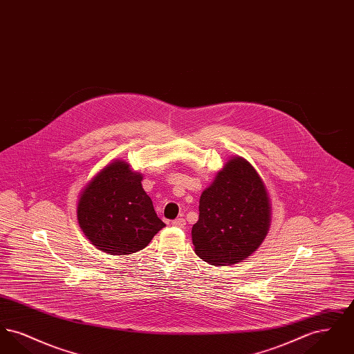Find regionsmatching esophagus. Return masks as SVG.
<instances>
[{
    "label": "esophagus",
    "mask_w": 354,
    "mask_h": 354,
    "mask_svg": "<svg viewBox=\"0 0 354 354\" xmlns=\"http://www.w3.org/2000/svg\"><path fill=\"white\" fill-rule=\"evenodd\" d=\"M172 225H175V227H178V228H185V220L183 219V218H178V219H175L172 221Z\"/></svg>",
    "instance_id": "esophagus-1"
}]
</instances>
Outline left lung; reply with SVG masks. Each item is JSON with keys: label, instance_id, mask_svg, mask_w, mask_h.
<instances>
[{"label": "left lung", "instance_id": "1", "mask_svg": "<svg viewBox=\"0 0 354 354\" xmlns=\"http://www.w3.org/2000/svg\"><path fill=\"white\" fill-rule=\"evenodd\" d=\"M268 194L256 169L236 156L203 191L192 227L195 252L212 266H232L251 256L268 234Z\"/></svg>", "mask_w": 354, "mask_h": 354}]
</instances>
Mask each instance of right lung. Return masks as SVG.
Returning <instances> with one entry per match:
<instances>
[{
  "label": "right lung",
  "instance_id": "1",
  "mask_svg": "<svg viewBox=\"0 0 354 354\" xmlns=\"http://www.w3.org/2000/svg\"><path fill=\"white\" fill-rule=\"evenodd\" d=\"M77 216L91 244L110 254L143 250L166 225L142 187V175L120 160L104 167L86 185Z\"/></svg>",
  "mask_w": 354,
  "mask_h": 354
}]
</instances>
